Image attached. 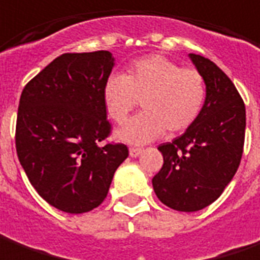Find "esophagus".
Returning a JSON list of instances; mask_svg holds the SVG:
<instances>
[{
  "mask_svg": "<svg viewBox=\"0 0 260 260\" xmlns=\"http://www.w3.org/2000/svg\"><path fill=\"white\" fill-rule=\"evenodd\" d=\"M143 153V150L141 148H136V147H132L130 150H128V154H130V157H133V158H136V157H139L140 154Z\"/></svg>",
  "mask_w": 260,
  "mask_h": 260,
  "instance_id": "obj_1",
  "label": "esophagus"
}]
</instances>
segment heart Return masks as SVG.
<instances>
[{
  "mask_svg": "<svg viewBox=\"0 0 260 260\" xmlns=\"http://www.w3.org/2000/svg\"><path fill=\"white\" fill-rule=\"evenodd\" d=\"M207 99L202 75L161 55L134 60L124 76L112 75L103 85V105L110 119L123 123L141 100L143 113L117 130L120 140L144 144L166 130L181 133L195 123Z\"/></svg>",
  "mask_w": 260,
  "mask_h": 260,
  "instance_id": "obj_1",
  "label": "heart"
}]
</instances>
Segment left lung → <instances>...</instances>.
Returning a JSON list of instances; mask_svg holds the SVG:
<instances>
[{
	"label": "left lung",
	"instance_id": "8db88e82",
	"mask_svg": "<svg viewBox=\"0 0 260 260\" xmlns=\"http://www.w3.org/2000/svg\"><path fill=\"white\" fill-rule=\"evenodd\" d=\"M188 58L207 85L201 114L171 143L158 146L164 164L153 188L164 205L195 212L219 198L234 178L243 151L246 113L231 79L201 55Z\"/></svg>",
	"mask_w": 260,
	"mask_h": 260
}]
</instances>
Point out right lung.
<instances>
[{"label":"right lung","mask_w":260,"mask_h":260,"mask_svg":"<svg viewBox=\"0 0 260 260\" xmlns=\"http://www.w3.org/2000/svg\"><path fill=\"white\" fill-rule=\"evenodd\" d=\"M113 66L109 51L63 53L25 86L19 99V162L38 194L68 214L99 207L128 155L124 144L102 143L110 133L103 85Z\"/></svg>","instance_id":"add662e5"}]
</instances>
